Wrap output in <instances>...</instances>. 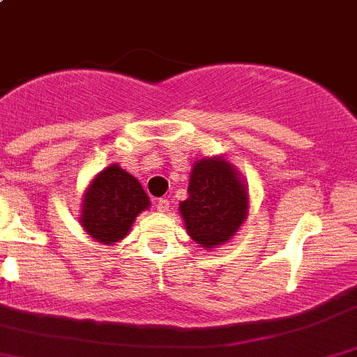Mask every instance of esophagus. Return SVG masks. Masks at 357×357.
<instances>
[{"label": "esophagus", "mask_w": 357, "mask_h": 357, "mask_svg": "<svg viewBox=\"0 0 357 357\" xmlns=\"http://www.w3.org/2000/svg\"><path fill=\"white\" fill-rule=\"evenodd\" d=\"M157 211L168 212L169 211V200H166V198H159V200H157Z\"/></svg>", "instance_id": "1"}]
</instances>
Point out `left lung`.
<instances>
[{
	"mask_svg": "<svg viewBox=\"0 0 357 357\" xmlns=\"http://www.w3.org/2000/svg\"><path fill=\"white\" fill-rule=\"evenodd\" d=\"M189 198L181 204L185 228L202 248L227 243L248 214V192L237 172L221 157L202 159L195 165Z\"/></svg>",
	"mask_w": 357,
	"mask_h": 357,
	"instance_id": "8db88e82",
	"label": "left lung"
}]
</instances>
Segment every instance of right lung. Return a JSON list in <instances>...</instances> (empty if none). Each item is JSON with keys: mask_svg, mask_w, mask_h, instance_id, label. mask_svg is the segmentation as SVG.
<instances>
[{"mask_svg": "<svg viewBox=\"0 0 357 357\" xmlns=\"http://www.w3.org/2000/svg\"><path fill=\"white\" fill-rule=\"evenodd\" d=\"M149 205L142 184L120 166L111 165L91 181L84 195L81 223L99 243H119L129 234L136 215Z\"/></svg>", "mask_w": 357, "mask_h": 357, "instance_id": "right-lung-1", "label": "right lung"}]
</instances>
